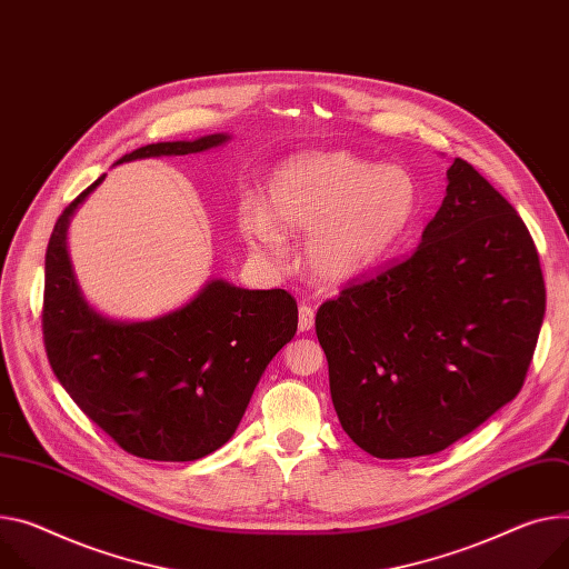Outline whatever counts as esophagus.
<instances>
[{
    "label": "esophagus",
    "mask_w": 569,
    "mask_h": 569,
    "mask_svg": "<svg viewBox=\"0 0 569 569\" xmlns=\"http://www.w3.org/2000/svg\"><path fill=\"white\" fill-rule=\"evenodd\" d=\"M315 328V308L308 302H300L298 308V330L300 332H310Z\"/></svg>",
    "instance_id": "esophagus-1"
}]
</instances>
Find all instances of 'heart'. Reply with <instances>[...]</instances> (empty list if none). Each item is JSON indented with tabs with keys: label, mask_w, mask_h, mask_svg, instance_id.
<instances>
[{
	"label": "heart",
	"mask_w": 569,
	"mask_h": 569,
	"mask_svg": "<svg viewBox=\"0 0 569 569\" xmlns=\"http://www.w3.org/2000/svg\"><path fill=\"white\" fill-rule=\"evenodd\" d=\"M417 204L410 172L351 152H308L280 163L267 207L246 200L239 228L252 252L278 259L284 237L305 232L300 264L315 282L341 287L376 269L406 232Z\"/></svg>",
	"instance_id": "obj_1"
}]
</instances>
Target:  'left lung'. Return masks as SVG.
Returning <instances> with one entry per match:
<instances>
[{"instance_id": "1", "label": "left lung", "mask_w": 569, "mask_h": 569, "mask_svg": "<svg viewBox=\"0 0 569 569\" xmlns=\"http://www.w3.org/2000/svg\"><path fill=\"white\" fill-rule=\"evenodd\" d=\"M447 180L419 248L317 312L339 423L382 460L445 451L510 403L545 319L519 213L465 159Z\"/></svg>"}]
</instances>
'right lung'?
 <instances>
[{
  "label": "right lung",
  "mask_w": 569,
  "mask_h": 569,
  "mask_svg": "<svg viewBox=\"0 0 569 569\" xmlns=\"http://www.w3.org/2000/svg\"><path fill=\"white\" fill-rule=\"evenodd\" d=\"M228 134L152 143L116 161L196 154ZM98 178L72 200L48 243L42 339L54 376L72 401L127 453L189 462L234 435L252 391L298 328L284 289H241L209 280L187 305L150 321H116L96 312L74 280L68 228Z\"/></svg>",
  "instance_id": "obj_1"
}]
</instances>
